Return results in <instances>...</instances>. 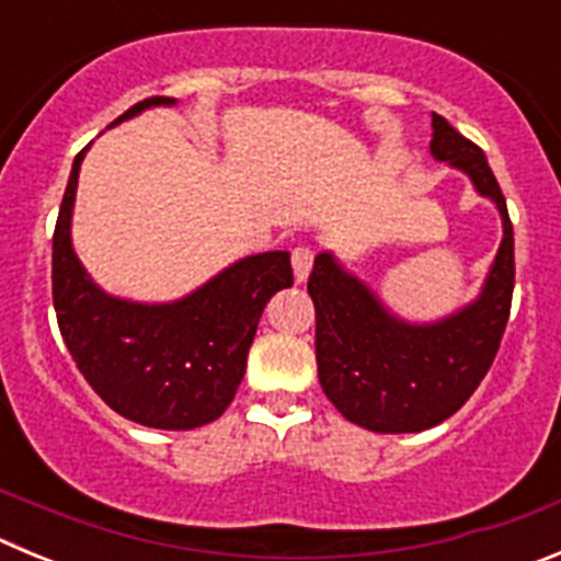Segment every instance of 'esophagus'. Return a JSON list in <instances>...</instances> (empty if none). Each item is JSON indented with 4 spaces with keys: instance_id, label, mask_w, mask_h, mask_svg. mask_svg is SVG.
Returning a JSON list of instances; mask_svg holds the SVG:
<instances>
[{
    "instance_id": "1",
    "label": "esophagus",
    "mask_w": 561,
    "mask_h": 561,
    "mask_svg": "<svg viewBox=\"0 0 561 561\" xmlns=\"http://www.w3.org/2000/svg\"><path fill=\"white\" fill-rule=\"evenodd\" d=\"M311 264H314V252L309 247H295L291 252V272H295V280H306L311 272Z\"/></svg>"
}]
</instances>
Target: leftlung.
<instances>
[{
  "label": "left lung",
  "mask_w": 561,
  "mask_h": 561,
  "mask_svg": "<svg viewBox=\"0 0 561 561\" xmlns=\"http://www.w3.org/2000/svg\"><path fill=\"white\" fill-rule=\"evenodd\" d=\"M430 153L469 176L500 213L503 241L478 297L421 323L396 314L331 250L314 257L309 275L323 393L370 433H421L458 413L492 368L512 311L514 230L485 153L438 114Z\"/></svg>",
  "instance_id": "left-lung-1"
}]
</instances>
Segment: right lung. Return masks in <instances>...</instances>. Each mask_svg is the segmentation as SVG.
I'll list each match as a JSON object with an SVG mask.
<instances>
[{
	"label": "right lung",
	"mask_w": 561,
	"mask_h": 561,
	"mask_svg": "<svg viewBox=\"0 0 561 561\" xmlns=\"http://www.w3.org/2000/svg\"><path fill=\"white\" fill-rule=\"evenodd\" d=\"M176 98H146L112 126ZM76 157L53 236V304L83 379L123 419L153 430H196L219 419L244 379L247 354L270 297L291 286L289 252L232 261L187 295L140 304L108 295L72 247Z\"/></svg>",
	"instance_id": "right-lung-1"
}]
</instances>
